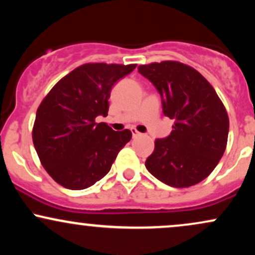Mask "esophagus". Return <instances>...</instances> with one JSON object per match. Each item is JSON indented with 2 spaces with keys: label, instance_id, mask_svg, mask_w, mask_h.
Masks as SVG:
<instances>
[{
  "label": "esophagus",
  "instance_id": "esophagus-1",
  "mask_svg": "<svg viewBox=\"0 0 255 255\" xmlns=\"http://www.w3.org/2000/svg\"><path fill=\"white\" fill-rule=\"evenodd\" d=\"M131 134H133V137H136L140 135V133L135 129V128H131Z\"/></svg>",
  "mask_w": 255,
  "mask_h": 255
}]
</instances>
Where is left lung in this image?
Here are the masks:
<instances>
[{
  "mask_svg": "<svg viewBox=\"0 0 255 255\" xmlns=\"http://www.w3.org/2000/svg\"><path fill=\"white\" fill-rule=\"evenodd\" d=\"M137 69L159 92L163 114L175 120L170 135L154 141L146 169L175 188L194 186L223 156L229 133L227 110L211 84L187 64L163 61Z\"/></svg>",
  "mask_w": 255,
  "mask_h": 255,
  "instance_id": "obj_1",
  "label": "left lung"
}]
</instances>
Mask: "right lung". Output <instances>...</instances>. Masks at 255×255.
I'll return each mask as SVG.
<instances>
[{
	"mask_svg": "<svg viewBox=\"0 0 255 255\" xmlns=\"http://www.w3.org/2000/svg\"><path fill=\"white\" fill-rule=\"evenodd\" d=\"M136 64L86 63L61 79L38 108L32 139L46 172L64 188L91 187L110 171L131 131H115L107 116L116 81Z\"/></svg>",
	"mask_w": 255,
	"mask_h": 255,
	"instance_id": "obj_1",
	"label": "right lung"
}]
</instances>
